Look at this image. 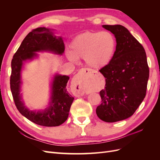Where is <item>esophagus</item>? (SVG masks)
Returning <instances> with one entry per match:
<instances>
[{
    "instance_id": "obj_1",
    "label": "esophagus",
    "mask_w": 160,
    "mask_h": 160,
    "mask_svg": "<svg viewBox=\"0 0 160 160\" xmlns=\"http://www.w3.org/2000/svg\"><path fill=\"white\" fill-rule=\"evenodd\" d=\"M91 71H89V69H86V68H82L81 69L79 70V72H78V76H77L76 78L72 81V85L75 88V92L74 94L75 96L77 97H81L83 96L85 93V91L81 88L80 86V82H79V77H81L84 75H88L89 74ZM88 78V77H87Z\"/></svg>"
}]
</instances>
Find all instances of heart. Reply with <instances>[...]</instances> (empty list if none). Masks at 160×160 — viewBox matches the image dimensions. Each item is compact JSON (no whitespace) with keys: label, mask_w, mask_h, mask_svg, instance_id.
Here are the masks:
<instances>
[{"label":"heart","mask_w":160,"mask_h":160,"mask_svg":"<svg viewBox=\"0 0 160 160\" xmlns=\"http://www.w3.org/2000/svg\"><path fill=\"white\" fill-rule=\"evenodd\" d=\"M117 42L108 31L85 32L77 35L71 43L67 57L71 61L85 59L92 69H99L109 65L113 59Z\"/></svg>","instance_id":"heart-1"}]
</instances>
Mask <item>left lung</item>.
<instances>
[{"label":"left lung","instance_id":"1","mask_svg":"<svg viewBox=\"0 0 160 160\" xmlns=\"http://www.w3.org/2000/svg\"><path fill=\"white\" fill-rule=\"evenodd\" d=\"M116 38L117 47L111 63L99 70L105 87L96 109L98 118L112 123L131 117L146 95L149 67L143 47L123 26L103 25Z\"/></svg>","mask_w":160,"mask_h":160}]
</instances>
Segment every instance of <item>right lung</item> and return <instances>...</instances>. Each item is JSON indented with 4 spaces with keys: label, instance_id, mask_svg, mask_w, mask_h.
I'll list each match as a JSON object with an SVG mask.
<instances>
[{
    "label": "right lung",
    "instance_id": "obj_1",
    "mask_svg": "<svg viewBox=\"0 0 160 160\" xmlns=\"http://www.w3.org/2000/svg\"><path fill=\"white\" fill-rule=\"evenodd\" d=\"M40 51H51L61 55L65 51L64 42L61 37L57 38L45 27L35 28L28 33L14 53L11 61V90L17 109L27 119L42 126H59L68 118L71 105L74 99L66 89L69 79L68 76L59 75L55 77L50 105L45 111L38 112L30 111L21 101V71L23 61L32 59L37 55L35 52Z\"/></svg>",
    "mask_w": 160,
    "mask_h": 160
}]
</instances>
